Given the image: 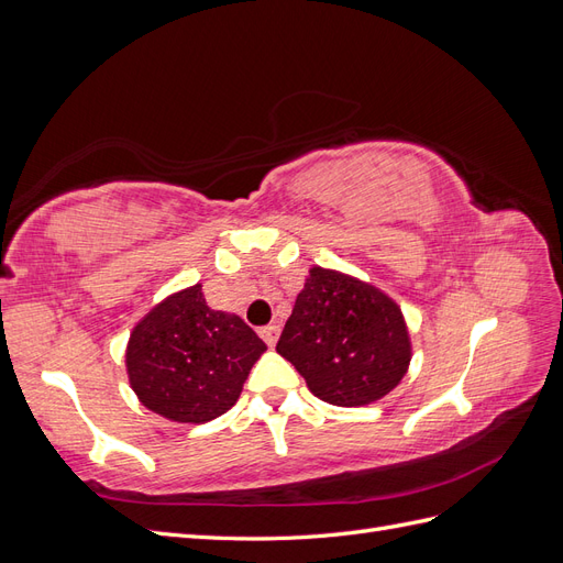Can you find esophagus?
Instances as JSON below:
<instances>
[{
  "instance_id": "1",
  "label": "esophagus",
  "mask_w": 563,
  "mask_h": 563,
  "mask_svg": "<svg viewBox=\"0 0 563 563\" xmlns=\"http://www.w3.org/2000/svg\"><path fill=\"white\" fill-rule=\"evenodd\" d=\"M261 338L265 340L269 347H275L277 338H279V323H267V327H263L261 329Z\"/></svg>"
}]
</instances>
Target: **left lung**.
I'll return each mask as SVG.
<instances>
[{"mask_svg":"<svg viewBox=\"0 0 563 563\" xmlns=\"http://www.w3.org/2000/svg\"><path fill=\"white\" fill-rule=\"evenodd\" d=\"M277 352L321 401L364 406L399 385L411 340L397 302L376 286L312 267Z\"/></svg>","mask_w":563,"mask_h":563,"instance_id":"obj_1","label":"left lung"}]
</instances>
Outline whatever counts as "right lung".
<instances>
[{
	"label": "right lung",
	"mask_w": 563,
	"mask_h": 563,
	"mask_svg": "<svg viewBox=\"0 0 563 563\" xmlns=\"http://www.w3.org/2000/svg\"><path fill=\"white\" fill-rule=\"evenodd\" d=\"M265 350L240 317L211 310L195 284L168 296L133 329L129 383L150 411L176 422H209L240 399Z\"/></svg>",
	"instance_id": "right-lung-1"
}]
</instances>
